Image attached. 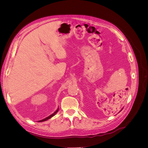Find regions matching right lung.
I'll use <instances>...</instances> for the list:
<instances>
[{
	"mask_svg": "<svg viewBox=\"0 0 148 148\" xmlns=\"http://www.w3.org/2000/svg\"><path fill=\"white\" fill-rule=\"evenodd\" d=\"M58 110H59V108L57 109V110L54 113H53L52 115H49V117H46V118H45L44 119H42V120H39V121H38V122H44V121H46V120H48V119H51V117H52L53 116H54L55 115H56V114L57 112H58Z\"/></svg>",
	"mask_w": 148,
	"mask_h": 148,
	"instance_id": "right-lung-1",
	"label": "right lung"
}]
</instances>
